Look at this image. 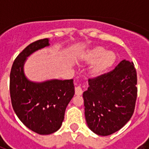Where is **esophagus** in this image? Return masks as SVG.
Wrapping results in <instances>:
<instances>
[{
  "label": "esophagus",
  "instance_id": "obj_1",
  "mask_svg": "<svg viewBox=\"0 0 149 149\" xmlns=\"http://www.w3.org/2000/svg\"><path fill=\"white\" fill-rule=\"evenodd\" d=\"M82 93H83V89L80 86H77L76 88H75V94L77 96L82 95Z\"/></svg>",
  "mask_w": 149,
  "mask_h": 149
}]
</instances>
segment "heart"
I'll use <instances>...</instances> for the list:
<instances>
[{"instance_id":"1","label":"heart","mask_w":149,"mask_h":149,"mask_svg":"<svg viewBox=\"0 0 149 149\" xmlns=\"http://www.w3.org/2000/svg\"><path fill=\"white\" fill-rule=\"evenodd\" d=\"M81 59L86 64L93 63L89 74L92 78H97L105 74L114 65L117 56L113 52L106 51L104 48L97 46L86 51Z\"/></svg>"}]
</instances>
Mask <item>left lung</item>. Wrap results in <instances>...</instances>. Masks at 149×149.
<instances>
[{"mask_svg":"<svg viewBox=\"0 0 149 149\" xmlns=\"http://www.w3.org/2000/svg\"><path fill=\"white\" fill-rule=\"evenodd\" d=\"M88 82L83 97L89 128L102 136L118 132L131 119L135 107L138 88L134 63L124 59L111 72Z\"/></svg>","mask_w":149,"mask_h":149,"instance_id":"8db88e82","label":"left lung"}]
</instances>
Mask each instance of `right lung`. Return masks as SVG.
Instances as JSON below:
<instances>
[{"instance_id": "1", "label": "right lung", "mask_w": 149, "mask_h": 149, "mask_svg": "<svg viewBox=\"0 0 149 149\" xmlns=\"http://www.w3.org/2000/svg\"><path fill=\"white\" fill-rule=\"evenodd\" d=\"M48 38L29 45L13 63L10 73L11 104L20 120L32 132L50 134L60 128L65 111L75 93L73 79L34 83L24 74V62L37 50L49 46Z\"/></svg>"}]
</instances>
